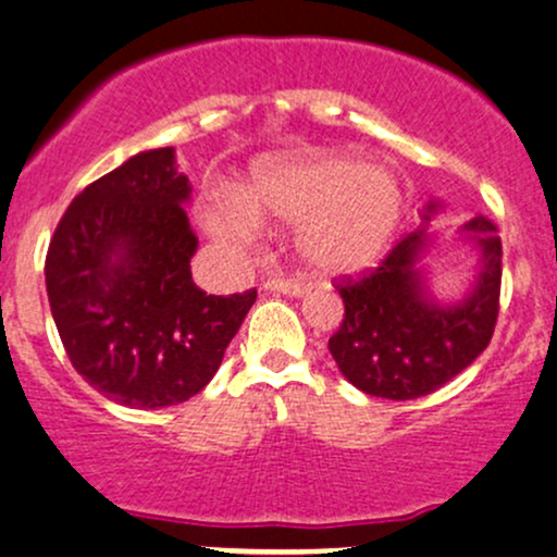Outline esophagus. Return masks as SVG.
I'll return each instance as SVG.
<instances>
[{
  "label": "esophagus",
  "mask_w": 557,
  "mask_h": 557,
  "mask_svg": "<svg viewBox=\"0 0 557 557\" xmlns=\"http://www.w3.org/2000/svg\"><path fill=\"white\" fill-rule=\"evenodd\" d=\"M263 288L272 290V294H285V296H304V294H307V285L298 283V280H288V277L263 280Z\"/></svg>",
  "instance_id": "obj_1"
}]
</instances>
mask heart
Segmentation results:
<instances>
[{
  "label": "heart",
  "instance_id": "obj_1",
  "mask_svg": "<svg viewBox=\"0 0 557 557\" xmlns=\"http://www.w3.org/2000/svg\"><path fill=\"white\" fill-rule=\"evenodd\" d=\"M406 213L395 173L352 154H304L256 175L245 200L210 205L205 226L221 239L245 243L256 219L304 221L296 245L320 274H352L382 259Z\"/></svg>",
  "mask_w": 557,
  "mask_h": 557
}]
</instances>
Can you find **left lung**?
Returning a JSON list of instances; mask_svg holds the SVG:
<instances>
[{
    "label": "left lung",
    "mask_w": 557,
    "mask_h": 557,
    "mask_svg": "<svg viewBox=\"0 0 557 557\" xmlns=\"http://www.w3.org/2000/svg\"><path fill=\"white\" fill-rule=\"evenodd\" d=\"M435 213L426 208L424 221ZM483 250V269L472 294L456 307L430 301L417 272L426 232L395 243L376 269L344 274L336 290L344 320L327 349L349 384L386 400H413L459 376L488 347L499 318L502 239L485 215L465 226Z\"/></svg>",
    "instance_id": "obj_1"
}]
</instances>
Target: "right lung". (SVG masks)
I'll list each match as a JSON object with an SVG mask.
<instances>
[{
	"label": "right lung",
	"instance_id": "obj_1",
	"mask_svg": "<svg viewBox=\"0 0 557 557\" xmlns=\"http://www.w3.org/2000/svg\"><path fill=\"white\" fill-rule=\"evenodd\" d=\"M189 191L171 146L140 151L74 197L47 248L63 349L120 406L165 408L197 395L259 296L197 288V237L181 205Z\"/></svg>",
	"mask_w": 557,
	"mask_h": 557
}]
</instances>
